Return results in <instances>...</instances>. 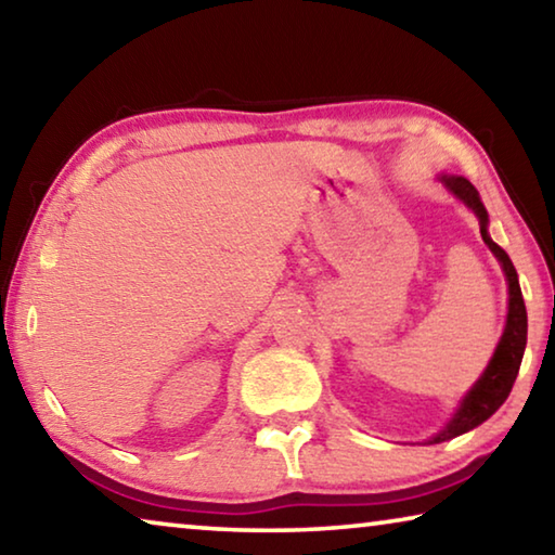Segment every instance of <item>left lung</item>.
Masks as SVG:
<instances>
[{
  "instance_id": "1",
  "label": "left lung",
  "mask_w": 555,
  "mask_h": 555,
  "mask_svg": "<svg viewBox=\"0 0 555 555\" xmlns=\"http://www.w3.org/2000/svg\"><path fill=\"white\" fill-rule=\"evenodd\" d=\"M440 181H443L448 191L453 193L460 203L467 205V208L475 212V218L480 220L482 240L496 257V261H500V267L506 276V286H509V308H506L504 333L500 337V343H496V350L492 354L490 364H487V370L482 372V377L473 384V389H469L463 399H460L453 418H450L434 438H428L426 446L443 443V440L467 434V430L485 424V421L502 406L514 387L516 374H519L521 357L526 350V327H529V323H526V306H524L519 276H516V269L512 264L509 255H506L500 244L490 237V232H487L490 215L485 210L477 188L463 176H440Z\"/></svg>"
}]
</instances>
